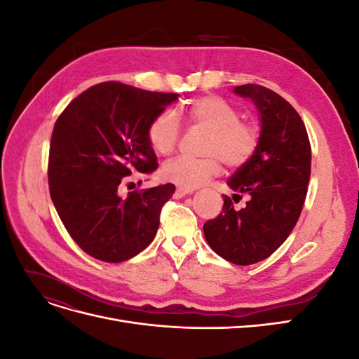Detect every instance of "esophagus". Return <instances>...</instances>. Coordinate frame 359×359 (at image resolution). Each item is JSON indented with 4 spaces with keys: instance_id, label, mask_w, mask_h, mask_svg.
I'll use <instances>...</instances> for the list:
<instances>
[{
    "instance_id": "1",
    "label": "esophagus",
    "mask_w": 359,
    "mask_h": 359,
    "mask_svg": "<svg viewBox=\"0 0 359 359\" xmlns=\"http://www.w3.org/2000/svg\"><path fill=\"white\" fill-rule=\"evenodd\" d=\"M189 193H190V190L178 187V189L175 190V193H173V198H175V199H181V198H184V196H186V194H189Z\"/></svg>"
}]
</instances>
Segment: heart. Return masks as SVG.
<instances>
[{
  "instance_id": "1",
  "label": "heart",
  "mask_w": 359,
  "mask_h": 359,
  "mask_svg": "<svg viewBox=\"0 0 359 359\" xmlns=\"http://www.w3.org/2000/svg\"><path fill=\"white\" fill-rule=\"evenodd\" d=\"M187 123L208 130L203 145L206 157L191 158L180 156L161 168L165 181L181 189L201 187L220 173L222 163L240 168L253 157L259 145V130L255 124L241 121L240 111L217 95H203L191 100L184 111ZM148 142L157 154L169 156L177 148L181 136L178 115L170 111L157 114L147 130Z\"/></svg>"
}]
</instances>
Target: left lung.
<instances>
[{
	"mask_svg": "<svg viewBox=\"0 0 359 359\" xmlns=\"http://www.w3.org/2000/svg\"><path fill=\"white\" fill-rule=\"evenodd\" d=\"M260 116L259 145L253 157L227 180L249 201L241 210L224 196L223 211L203 224L206 243L235 265H252L273 255L295 227L307 196L311 148L306 126L292 104L262 85L235 86Z\"/></svg>",
	"mask_w": 359,
	"mask_h": 359,
	"instance_id": "8db88e82",
	"label": "left lung"
}]
</instances>
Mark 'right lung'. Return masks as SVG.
<instances>
[{"instance_id":"obj_1","label":"right lung","mask_w":359,"mask_h":359,"mask_svg":"<svg viewBox=\"0 0 359 359\" xmlns=\"http://www.w3.org/2000/svg\"><path fill=\"white\" fill-rule=\"evenodd\" d=\"M121 82H102L83 91L53 127L48 180L55 210L85 253L118 264L154 240L161 206L173 184L119 196L127 177L157 169L147 130L157 114L178 100Z\"/></svg>"}]
</instances>
